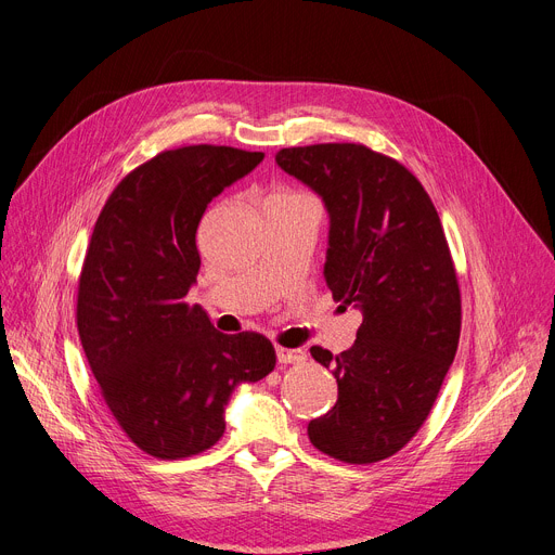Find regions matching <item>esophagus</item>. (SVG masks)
<instances>
[{
	"instance_id": "1",
	"label": "esophagus",
	"mask_w": 555,
	"mask_h": 555,
	"mask_svg": "<svg viewBox=\"0 0 555 555\" xmlns=\"http://www.w3.org/2000/svg\"><path fill=\"white\" fill-rule=\"evenodd\" d=\"M279 364H301L306 362V351L301 348H276Z\"/></svg>"
}]
</instances>
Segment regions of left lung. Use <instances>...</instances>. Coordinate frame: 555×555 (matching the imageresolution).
I'll return each instance as SVG.
<instances>
[{"label": "left lung", "instance_id": "8db88e82", "mask_svg": "<svg viewBox=\"0 0 555 555\" xmlns=\"http://www.w3.org/2000/svg\"><path fill=\"white\" fill-rule=\"evenodd\" d=\"M276 164L324 197L326 283L364 317L348 351L310 348L339 387L333 410L310 421V443L353 465L389 459L427 421L459 346L461 289L441 218L410 168L364 143L283 149Z\"/></svg>", "mask_w": 555, "mask_h": 555}]
</instances>
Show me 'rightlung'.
<instances>
[{
	"label": "right lung",
	"mask_w": 555,
	"mask_h": 555,
	"mask_svg": "<svg viewBox=\"0 0 555 555\" xmlns=\"http://www.w3.org/2000/svg\"><path fill=\"white\" fill-rule=\"evenodd\" d=\"M262 157L211 143L164 151L116 184L87 245L76 299L82 351L114 421L155 459L216 446L231 391L276 366L266 335H222L186 304L204 209Z\"/></svg>",
	"instance_id": "right-lung-1"
}]
</instances>
